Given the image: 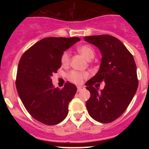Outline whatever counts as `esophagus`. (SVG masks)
<instances>
[{
	"label": "esophagus",
	"mask_w": 149,
	"mask_h": 149,
	"mask_svg": "<svg viewBox=\"0 0 149 149\" xmlns=\"http://www.w3.org/2000/svg\"><path fill=\"white\" fill-rule=\"evenodd\" d=\"M83 86H77V92H80V91H81L83 89Z\"/></svg>",
	"instance_id": "esophagus-1"
}]
</instances>
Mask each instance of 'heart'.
Here are the masks:
<instances>
[{
  "label": "heart",
  "instance_id": "1",
  "mask_svg": "<svg viewBox=\"0 0 149 149\" xmlns=\"http://www.w3.org/2000/svg\"><path fill=\"white\" fill-rule=\"evenodd\" d=\"M77 51L81 54L86 60H90L93 59L95 55V51L94 48L89 45H83L77 48ZM70 62V53L69 51H66L61 56V63L64 66L68 65ZM88 77V74L86 72H80L77 71H72L68 73V77L69 81L76 84H80L83 82L84 79Z\"/></svg>",
  "mask_w": 149,
  "mask_h": 149
}]
</instances>
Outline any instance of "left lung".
<instances>
[{
	"label": "left lung",
	"instance_id": "left-lung-1",
	"mask_svg": "<svg viewBox=\"0 0 149 149\" xmlns=\"http://www.w3.org/2000/svg\"><path fill=\"white\" fill-rule=\"evenodd\" d=\"M84 39L98 47L102 56L98 72L85 84L90 92L86 109L95 121L110 123L122 116L136 93V63L130 51L114 36H89ZM102 81L105 82V88L98 92L96 87Z\"/></svg>",
	"mask_w": 149,
	"mask_h": 149
}]
</instances>
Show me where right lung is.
Segmentation results:
<instances>
[{"label": "right lung", "instance_id": "1", "mask_svg": "<svg viewBox=\"0 0 149 149\" xmlns=\"http://www.w3.org/2000/svg\"><path fill=\"white\" fill-rule=\"evenodd\" d=\"M78 37H48L31 46L18 63L15 85L24 106L36 120L54 125L67 116L68 104L77 92L67 82L54 88L51 76L61 67L64 51L80 41Z\"/></svg>", "mask_w": 149, "mask_h": 149}]
</instances>
